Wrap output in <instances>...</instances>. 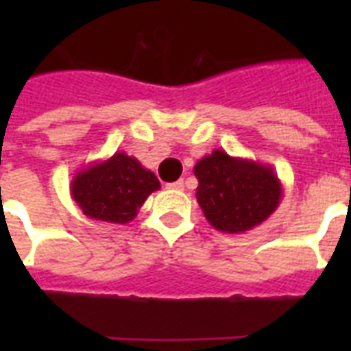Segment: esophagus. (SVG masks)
Wrapping results in <instances>:
<instances>
[{
  "mask_svg": "<svg viewBox=\"0 0 351 351\" xmlns=\"http://www.w3.org/2000/svg\"><path fill=\"white\" fill-rule=\"evenodd\" d=\"M169 189H178V191L184 189V180H176L173 182V184H169Z\"/></svg>",
  "mask_w": 351,
  "mask_h": 351,
  "instance_id": "esophagus-1",
  "label": "esophagus"
}]
</instances>
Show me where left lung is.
I'll list each match as a JSON object with an SVG mask.
<instances>
[{
    "label": "left lung",
    "instance_id": "1",
    "mask_svg": "<svg viewBox=\"0 0 351 351\" xmlns=\"http://www.w3.org/2000/svg\"><path fill=\"white\" fill-rule=\"evenodd\" d=\"M197 200L215 230L244 233L275 213L282 200V184L271 165L230 156L215 149L198 160Z\"/></svg>",
    "mask_w": 351,
    "mask_h": 351
}]
</instances>
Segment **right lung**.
<instances>
[{"instance_id": "right-lung-1", "label": "right lung", "mask_w": 351, "mask_h": 351, "mask_svg": "<svg viewBox=\"0 0 351 351\" xmlns=\"http://www.w3.org/2000/svg\"><path fill=\"white\" fill-rule=\"evenodd\" d=\"M160 182L134 156L114 153L80 169L71 182V197L82 213L109 224H127L138 215Z\"/></svg>"}]
</instances>
